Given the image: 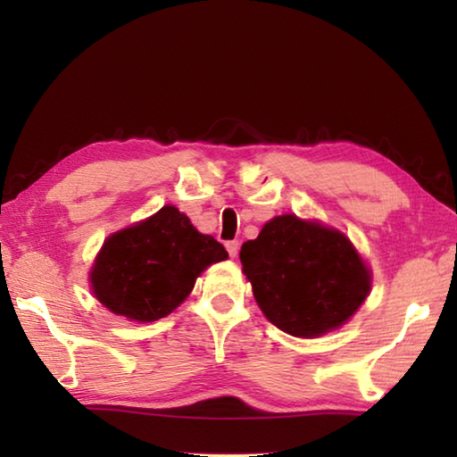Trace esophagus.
<instances>
[{"instance_id": "34e87169", "label": "esophagus", "mask_w": 457, "mask_h": 457, "mask_svg": "<svg viewBox=\"0 0 457 457\" xmlns=\"http://www.w3.org/2000/svg\"><path fill=\"white\" fill-rule=\"evenodd\" d=\"M226 249H228L229 257H237V253H239V241H237V239H234V241H228V244H226Z\"/></svg>"}]
</instances>
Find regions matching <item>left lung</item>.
Masks as SVG:
<instances>
[{
    "label": "left lung",
    "instance_id": "8db88e82",
    "mask_svg": "<svg viewBox=\"0 0 457 457\" xmlns=\"http://www.w3.org/2000/svg\"><path fill=\"white\" fill-rule=\"evenodd\" d=\"M239 259L269 322L296 337L342 326L371 288L369 269L344 234L290 213L265 223Z\"/></svg>",
    "mask_w": 457,
    "mask_h": 457
}]
</instances>
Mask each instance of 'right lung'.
Returning <instances> with one entry per match:
<instances>
[{
  "mask_svg": "<svg viewBox=\"0 0 457 457\" xmlns=\"http://www.w3.org/2000/svg\"><path fill=\"white\" fill-rule=\"evenodd\" d=\"M228 259V251L204 236L174 206L161 208L137 226L105 239L90 273L96 298L137 322L169 316L204 269Z\"/></svg>",
  "mask_w": 457,
  "mask_h": 457,
  "instance_id": "add662e5",
  "label": "right lung"
}]
</instances>
